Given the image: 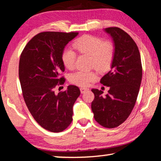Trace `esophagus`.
<instances>
[{
  "instance_id": "34e87169",
  "label": "esophagus",
  "mask_w": 161,
  "mask_h": 161,
  "mask_svg": "<svg viewBox=\"0 0 161 161\" xmlns=\"http://www.w3.org/2000/svg\"><path fill=\"white\" fill-rule=\"evenodd\" d=\"M80 91H81V93H85L86 92L89 91V89L88 88H86V87H81L80 88Z\"/></svg>"
}]
</instances>
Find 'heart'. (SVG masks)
Listing matches in <instances>:
<instances>
[{
    "instance_id": "heart-1",
    "label": "heart",
    "mask_w": 161,
    "mask_h": 161,
    "mask_svg": "<svg viewBox=\"0 0 161 161\" xmlns=\"http://www.w3.org/2000/svg\"><path fill=\"white\" fill-rule=\"evenodd\" d=\"M74 47L81 54L91 56V64L97 70L103 72L110 67L114 55V47L110 42H103L101 38L92 35H84L76 40ZM62 62L67 69L75 67L76 53L71 49L67 48L62 56ZM97 78L94 72L79 71L70 76L72 84L81 86H88Z\"/></svg>"
}]
</instances>
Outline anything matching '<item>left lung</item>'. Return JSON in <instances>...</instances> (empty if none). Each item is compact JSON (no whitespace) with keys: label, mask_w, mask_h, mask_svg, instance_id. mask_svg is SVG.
I'll return each instance as SVG.
<instances>
[{"label":"left lung","mask_w":161,"mask_h":161,"mask_svg":"<svg viewBox=\"0 0 161 161\" xmlns=\"http://www.w3.org/2000/svg\"><path fill=\"white\" fill-rule=\"evenodd\" d=\"M112 38L114 55L111 70L101 79L109 87L107 94L92 89L94 99L92 110L94 119L102 126L115 128L130 115L137 99L142 80L141 55L136 42L129 34L119 28L104 29Z\"/></svg>","instance_id":"left-lung-1"}]
</instances>
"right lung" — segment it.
Returning a JSON list of instances; mask_svg holds the SVG:
<instances>
[{
    "mask_svg": "<svg viewBox=\"0 0 161 161\" xmlns=\"http://www.w3.org/2000/svg\"><path fill=\"white\" fill-rule=\"evenodd\" d=\"M78 32H43L34 36L22 52L19 62V80L24 100L35 121L51 132H61L72 121L73 105L80 90L69 85L67 90L54 93L64 83L62 56L68 42Z\"/></svg>",
    "mask_w": 161,
    "mask_h": 161,
    "instance_id": "add662e5",
    "label": "right lung"
}]
</instances>
